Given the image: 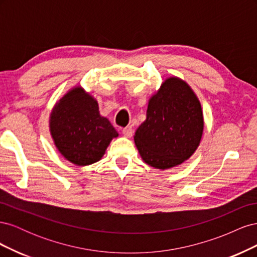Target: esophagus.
<instances>
[{"label": "esophagus", "instance_id": "1", "mask_svg": "<svg viewBox=\"0 0 257 257\" xmlns=\"http://www.w3.org/2000/svg\"><path fill=\"white\" fill-rule=\"evenodd\" d=\"M122 133H123V135L125 136V137L131 138L132 136H133V134H134V130H133V127H132V126H127L125 128H123Z\"/></svg>", "mask_w": 257, "mask_h": 257}]
</instances>
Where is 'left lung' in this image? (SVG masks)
<instances>
[{
	"instance_id": "1",
	"label": "left lung",
	"mask_w": 257,
	"mask_h": 257,
	"mask_svg": "<svg viewBox=\"0 0 257 257\" xmlns=\"http://www.w3.org/2000/svg\"><path fill=\"white\" fill-rule=\"evenodd\" d=\"M146 115L134 142L148 165L173 168L197 150L204 134V113L188 82L177 76L166 78L148 100Z\"/></svg>"
}]
</instances>
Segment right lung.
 Returning a JSON list of instances; mask_svg holds the SVG:
<instances>
[{"mask_svg":"<svg viewBox=\"0 0 257 257\" xmlns=\"http://www.w3.org/2000/svg\"><path fill=\"white\" fill-rule=\"evenodd\" d=\"M49 131L60 154L76 166L99 161L119 136L110 121L100 115L96 98L81 85L69 89L54 104Z\"/></svg>","mask_w":257,"mask_h":257,"instance_id":"1","label":"right lung"}]
</instances>
